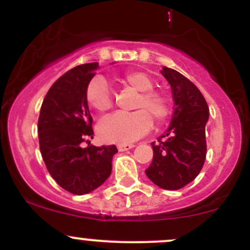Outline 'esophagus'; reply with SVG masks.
I'll use <instances>...</instances> for the list:
<instances>
[{
	"instance_id": "1",
	"label": "esophagus",
	"mask_w": 250,
	"mask_h": 250,
	"mask_svg": "<svg viewBox=\"0 0 250 250\" xmlns=\"http://www.w3.org/2000/svg\"><path fill=\"white\" fill-rule=\"evenodd\" d=\"M134 144H118L117 145V148L118 151H127V150H130V148L134 147Z\"/></svg>"
}]
</instances>
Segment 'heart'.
Returning <instances> with one entry per match:
<instances>
[{
    "mask_svg": "<svg viewBox=\"0 0 250 250\" xmlns=\"http://www.w3.org/2000/svg\"><path fill=\"white\" fill-rule=\"evenodd\" d=\"M125 87L139 92L134 103L137 111L132 113H115L104 118L98 125L100 138L107 143L127 144L139 139L156 125H162L170 113L169 102L163 93L153 90V81L147 74L138 70L127 71L113 77ZM85 99L92 109L104 113L112 107V92L104 77L93 78L85 90Z\"/></svg>",
    "mask_w": 250,
    "mask_h": 250,
    "instance_id": "heart-1",
    "label": "heart"
}]
</instances>
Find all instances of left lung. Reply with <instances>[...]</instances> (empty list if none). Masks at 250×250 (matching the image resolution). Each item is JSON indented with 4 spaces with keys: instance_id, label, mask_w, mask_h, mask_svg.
Returning a JSON list of instances; mask_svg holds the SVG:
<instances>
[{
    "instance_id": "left-lung-1",
    "label": "left lung",
    "mask_w": 250,
    "mask_h": 250,
    "mask_svg": "<svg viewBox=\"0 0 250 250\" xmlns=\"http://www.w3.org/2000/svg\"><path fill=\"white\" fill-rule=\"evenodd\" d=\"M161 74L172 88L174 112L165 134L151 144L153 158L145 173L161 188L179 190L200 174L206 161L209 109L200 89L180 72L163 66Z\"/></svg>"
}]
</instances>
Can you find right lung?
<instances>
[{"label": "right lung", "mask_w": 250, "mask_h": 250, "mask_svg": "<svg viewBox=\"0 0 250 250\" xmlns=\"http://www.w3.org/2000/svg\"><path fill=\"white\" fill-rule=\"evenodd\" d=\"M98 67V62L78 65L58 78L40 111L42 158L58 185L74 195H85L103 185L117 152L115 145L81 146L94 134L85 90Z\"/></svg>", "instance_id": "1"}]
</instances>
